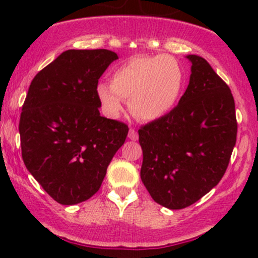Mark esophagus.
<instances>
[{
  "label": "esophagus",
  "mask_w": 258,
  "mask_h": 258,
  "mask_svg": "<svg viewBox=\"0 0 258 258\" xmlns=\"http://www.w3.org/2000/svg\"><path fill=\"white\" fill-rule=\"evenodd\" d=\"M128 139L132 140V141H136V140L139 139V134H137L136 130H135V128H130Z\"/></svg>",
  "instance_id": "esophagus-1"
}]
</instances>
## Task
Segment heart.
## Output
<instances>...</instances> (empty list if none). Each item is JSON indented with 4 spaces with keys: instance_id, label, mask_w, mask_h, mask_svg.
Here are the masks:
<instances>
[{
    "instance_id": "obj_1",
    "label": "heart",
    "mask_w": 258,
    "mask_h": 258,
    "mask_svg": "<svg viewBox=\"0 0 258 258\" xmlns=\"http://www.w3.org/2000/svg\"><path fill=\"white\" fill-rule=\"evenodd\" d=\"M183 86V71L175 58L165 54L139 56L117 67L111 83H98L96 96L107 116L118 117L124 100H130L135 116L156 121L176 107Z\"/></svg>"
}]
</instances>
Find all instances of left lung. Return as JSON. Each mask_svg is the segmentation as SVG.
<instances>
[{"label":"left lung","mask_w":258,"mask_h":258,"mask_svg":"<svg viewBox=\"0 0 258 258\" xmlns=\"http://www.w3.org/2000/svg\"><path fill=\"white\" fill-rule=\"evenodd\" d=\"M186 58L191 76L178 105L139 130L141 179L155 202L170 210L191 206L217 186L237 136L230 87L205 58Z\"/></svg>","instance_id":"left-lung-1"}]
</instances>
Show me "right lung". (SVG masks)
<instances>
[{"mask_svg":"<svg viewBox=\"0 0 258 258\" xmlns=\"http://www.w3.org/2000/svg\"><path fill=\"white\" fill-rule=\"evenodd\" d=\"M117 53L69 49L41 70L22 106L20 136L26 168L58 204H80L102 184L128 127L100 114L96 86Z\"/></svg>","mask_w":258,"mask_h":258,"instance_id":"right-lung-1","label":"right lung"}]
</instances>
